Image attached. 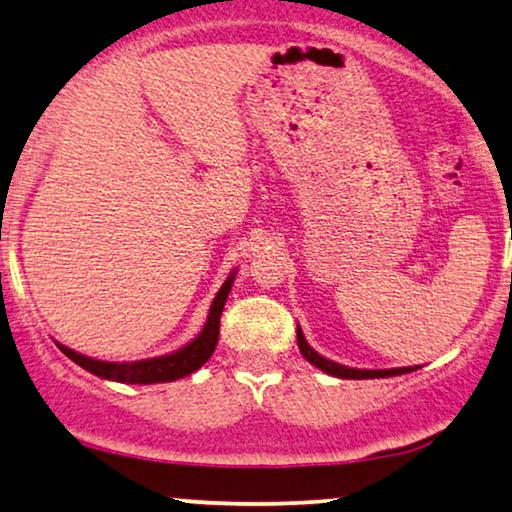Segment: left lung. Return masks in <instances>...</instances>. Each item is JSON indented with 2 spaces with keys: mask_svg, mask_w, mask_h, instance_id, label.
Masks as SVG:
<instances>
[{
  "mask_svg": "<svg viewBox=\"0 0 512 512\" xmlns=\"http://www.w3.org/2000/svg\"><path fill=\"white\" fill-rule=\"evenodd\" d=\"M298 349L300 354L305 356L307 361L314 363V366L324 370L328 375H335V377H345V380H373V377H394V375H403V373H410V370L415 368H389V370H359V368H347V366H340V363H333L324 359V356H319L314 349L307 345L305 342V335L300 331L298 326Z\"/></svg>",
  "mask_w": 512,
  "mask_h": 512,
  "instance_id": "8db88e82",
  "label": "left lung"
}]
</instances>
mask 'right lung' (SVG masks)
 Wrapping results in <instances>:
<instances>
[{
  "label": "right lung",
  "mask_w": 512,
  "mask_h": 512,
  "mask_svg": "<svg viewBox=\"0 0 512 512\" xmlns=\"http://www.w3.org/2000/svg\"><path fill=\"white\" fill-rule=\"evenodd\" d=\"M233 279L235 275H230L226 282H223L221 291L216 293L214 303L209 307V317H207L205 328H202V333L174 354L158 356V359L135 361V363H109V361H95L90 359V356H83L69 347H62V345L58 347L62 349V354H67L74 363H79V366L86 368L88 373L104 377V380L128 382V384H156V382L179 380V377L195 373V370H198L202 363H207L209 356L214 354L216 342H219L221 312H223V305H226L230 286H233Z\"/></svg>",
  "instance_id": "1"
}]
</instances>
